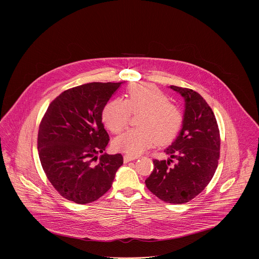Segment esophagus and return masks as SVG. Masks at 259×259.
Returning a JSON list of instances; mask_svg holds the SVG:
<instances>
[{
  "mask_svg": "<svg viewBox=\"0 0 259 259\" xmlns=\"http://www.w3.org/2000/svg\"><path fill=\"white\" fill-rule=\"evenodd\" d=\"M137 159V157L135 156H131V155H128V154H125L123 156L124 163H127V162H130V161L135 160Z\"/></svg>",
  "mask_w": 259,
  "mask_h": 259,
  "instance_id": "obj_1",
  "label": "esophagus"
}]
</instances>
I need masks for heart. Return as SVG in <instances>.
I'll return each instance as SVG.
<instances>
[{
  "label": "heart",
  "instance_id": "obj_1",
  "mask_svg": "<svg viewBox=\"0 0 259 259\" xmlns=\"http://www.w3.org/2000/svg\"><path fill=\"white\" fill-rule=\"evenodd\" d=\"M167 95L152 84H137L127 91L126 100L110 101L103 110V120L113 133L128 126L133 113H140V127L128 130L113 141V148L129 155H139L155 143L167 144L178 135L183 114L180 109L168 102Z\"/></svg>",
  "mask_w": 259,
  "mask_h": 259
}]
</instances>
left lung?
Masks as SVG:
<instances>
[{"instance_id": "obj_1", "label": "left lung", "mask_w": 259, "mask_h": 259, "mask_svg": "<svg viewBox=\"0 0 259 259\" xmlns=\"http://www.w3.org/2000/svg\"><path fill=\"white\" fill-rule=\"evenodd\" d=\"M185 99L182 129L164 151L168 160H153L146 180L148 189L164 202L183 204L197 196L212 179L220 158L221 138L208 103L192 89L169 87ZM175 158L177 162L170 167Z\"/></svg>"}]
</instances>
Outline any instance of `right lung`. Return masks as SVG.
I'll list each match as a JSON object with an SVG mask.
<instances>
[{
	"mask_svg": "<svg viewBox=\"0 0 259 259\" xmlns=\"http://www.w3.org/2000/svg\"><path fill=\"white\" fill-rule=\"evenodd\" d=\"M123 82H90L68 89L53 100L39 124L38 156L60 195L88 204L110 188L123 164L120 153L104 152L110 141L102 112ZM102 153L99 162L97 155Z\"/></svg>",
	"mask_w": 259,
	"mask_h": 259,
	"instance_id": "add662e5",
	"label": "right lung"
}]
</instances>
